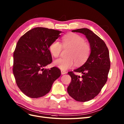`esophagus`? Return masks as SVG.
<instances>
[{"label": "esophagus", "mask_w": 124, "mask_h": 124, "mask_svg": "<svg viewBox=\"0 0 124 124\" xmlns=\"http://www.w3.org/2000/svg\"><path fill=\"white\" fill-rule=\"evenodd\" d=\"M61 73L62 74H65L67 73V72L65 70H61Z\"/></svg>", "instance_id": "1"}]
</instances>
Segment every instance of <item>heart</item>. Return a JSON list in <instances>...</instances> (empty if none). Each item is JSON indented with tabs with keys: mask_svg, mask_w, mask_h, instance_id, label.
Instances as JSON below:
<instances>
[{
	"mask_svg": "<svg viewBox=\"0 0 124 124\" xmlns=\"http://www.w3.org/2000/svg\"><path fill=\"white\" fill-rule=\"evenodd\" d=\"M64 48L69 47L67 53L68 57L59 58L54 62V65L62 70H66L73 66L74 62L76 65H81L86 62L91 53L90 45L85 42L84 38L76 34H69L62 38ZM51 54L55 57L60 55L62 45L58 40H55L50 46Z\"/></svg>",
	"mask_w": 124,
	"mask_h": 124,
	"instance_id": "b5f03b06",
	"label": "heart"
}]
</instances>
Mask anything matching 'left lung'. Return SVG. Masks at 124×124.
Returning <instances> with one entry per match:
<instances>
[{
	"label": "left lung",
	"mask_w": 124,
	"mask_h": 124,
	"mask_svg": "<svg viewBox=\"0 0 124 124\" xmlns=\"http://www.w3.org/2000/svg\"><path fill=\"white\" fill-rule=\"evenodd\" d=\"M72 32L86 36L91 47V53L83 66L68 73L71 82L67 91L75 101H87L99 94L107 82L110 68L109 52L105 42L90 30L82 28ZM75 72L81 73L82 76L76 75Z\"/></svg>",
	"instance_id": "8db88e82"
}]
</instances>
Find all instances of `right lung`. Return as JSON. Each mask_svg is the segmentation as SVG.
<instances>
[{
    "mask_svg": "<svg viewBox=\"0 0 124 124\" xmlns=\"http://www.w3.org/2000/svg\"><path fill=\"white\" fill-rule=\"evenodd\" d=\"M62 31L37 27L21 36L13 54V72L18 88L25 95L38 98L49 92L54 81L61 75L57 67H44L52 62L50 45Z\"/></svg>",
    "mask_w": 124,
    "mask_h": 124,
    "instance_id": "obj_1",
    "label": "right lung"
}]
</instances>
